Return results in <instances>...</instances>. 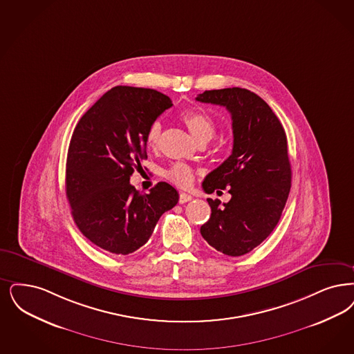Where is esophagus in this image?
<instances>
[{
	"mask_svg": "<svg viewBox=\"0 0 354 354\" xmlns=\"http://www.w3.org/2000/svg\"><path fill=\"white\" fill-rule=\"evenodd\" d=\"M191 200H192V196L188 195V194H180V195H179V203H180V204L188 203V201H191Z\"/></svg>",
	"mask_w": 354,
	"mask_h": 354,
	"instance_id": "34e87169",
	"label": "esophagus"
}]
</instances>
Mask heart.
<instances>
[{
    "instance_id": "1",
    "label": "heart",
    "mask_w": 354,
    "mask_h": 354,
    "mask_svg": "<svg viewBox=\"0 0 354 354\" xmlns=\"http://www.w3.org/2000/svg\"><path fill=\"white\" fill-rule=\"evenodd\" d=\"M180 120L194 138L198 142L209 141L214 134L216 124L212 117L200 108H189L180 113ZM160 124L153 122L146 133V146L151 150L156 149L160 137ZM166 178L179 187H187L194 180V171L184 163H174L166 171Z\"/></svg>"
}]
</instances>
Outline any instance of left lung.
Masks as SVG:
<instances>
[{
    "label": "left lung",
    "instance_id": "obj_1",
    "mask_svg": "<svg viewBox=\"0 0 354 354\" xmlns=\"http://www.w3.org/2000/svg\"><path fill=\"white\" fill-rule=\"evenodd\" d=\"M200 102L225 106L232 115L233 150L203 182L207 194L229 187L232 198H207L209 220L200 233L217 252L240 257L252 252L277 227L291 188L287 137L268 102L245 88L200 93Z\"/></svg>",
    "mask_w": 354,
    "mask_h": 354
}]
</instances>
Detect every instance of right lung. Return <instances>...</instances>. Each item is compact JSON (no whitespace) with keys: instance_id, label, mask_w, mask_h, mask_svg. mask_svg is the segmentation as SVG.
Instances as JSON below:
<instances>
[{"instance_id":"obj_1","label":"right lung","mask_w":354,"mask_h":354,"mask_svg":"<svg viewBox=\"0 0 354 354\" xmlns=\"http://www.w3.org/2000/svg\"><path fill=\"white\" fill-rule=\"evenodd\" d=\"M169 96L149 88L114 86L89 108L73 130L66 194L85 237L113 254L136 252L151 237L159 217L178 204V191L159 182L140 194L130 182L146 156V133Z\"/></svg>"}]
</instances>
